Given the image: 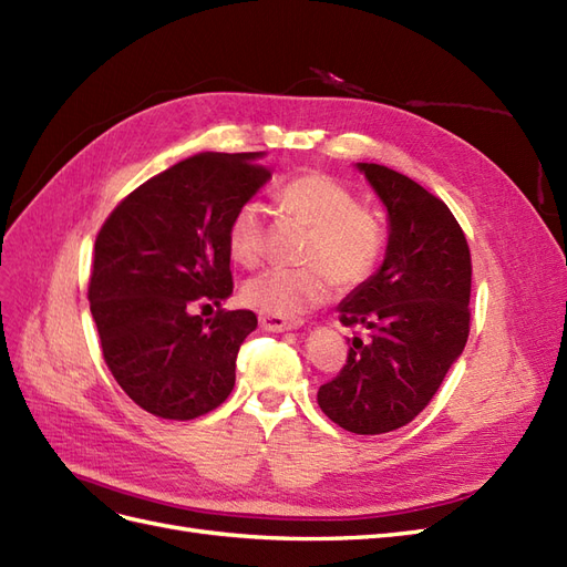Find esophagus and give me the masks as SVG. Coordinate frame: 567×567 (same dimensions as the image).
Masks as SVG:
<instances>
[{
    "mask_svg": "<svg viewBox=\"0 0 567 567\" xmlns=\"http://www.w3.org/2000/svg\"><path fill=\"white\" fill-rule=\"evenodd\" d=\"M260 326H262L265 331L284 333V331L296 329L298 321H288V319H284V317H274V315H260Z\"/></svg>",
    "mask_w": 567,
    "mask_h": 567,
    "instance_id": "esophagus-1",
    "label": "esophagus"
}]
</instances>
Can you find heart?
I'll return each mask as SVG.
<instances>
[{"label": "heart", "instance_id": "heart-1", "mask_svg": "<svg viewBox=\"0 0 567 567\" xmlns=\"http://www.w3.org/2000/svg\"><path fill=\"white\" fill-rule=\"evenodd\" d=\"M277 208L307 227L298 250L305 262L293 269H269L246 281L241 298L252 310L296 319L333 293V284H362L379 262L385 229L373 210L357 205L348 186L321 173H302L274 192ZM227 248L231 260L255 267L265 248V217L257 203H244L229 219Z\"/></svg>", "mask_w": 567, "mask_h": 567}]
</instances>
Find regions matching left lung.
Returning a JSON list of instances; mask_svg holds the SVG:
<instances>
[{"mask_svg":"<svg viewBox=\"0 0 567 567\" xmlns=\"http://www.w3.org/2000/svg\"><path fill=\"white\" fill-rule=\"evenodd\" d=\"M388 213L381 267L338 305L352 338L348 364L319 388L321 411L357 435L414 421L468 340L471 250L452 210L385 165L357 163Z\"/></svg>","mask_w":567,"mask_h":567,"instance_id":"obj_1","label":"left lung"}]
</instances>
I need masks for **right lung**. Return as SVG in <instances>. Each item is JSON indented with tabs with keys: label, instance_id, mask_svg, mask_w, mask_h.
<instances>
[{
	"label": "right lung",
	"instance_id": "add662e5",
	"mask_svg": "<svg viewBox=\"0 0 567 567\" xmlns=\"http://www.w3.org/2000/svg\"><path fill=\"white\" fill-rule=\"evenodd\" d=\"M265 153H198L117 205L94 244L90 310L117 385L148 414L192 421L236 383V357L257 329L225 310L229 219L271 179ZM203 306L208 320L193 310Z\"/></svg>",
	"mask_w": 567,
	"mask_h": 567
}]
</instances>
